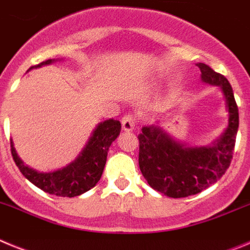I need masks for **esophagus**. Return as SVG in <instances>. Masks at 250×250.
<instances>
[{
    "label": "esophagus",
    "mask_w": 250,
    "mask_h": 250,
    "mask_svg": "<svg viewBox=\"0 0 250 250\" xmlns=\"http://www.w3.org/2000/svg\"><path fill=\"white\" fill-rule=\"evenodd\" d=\"M121 125H123L124 131H132L135 129L136 120L132 115H125L121 120Z\"/></svg>",
    "instance_id": "1"
}]
</instances>
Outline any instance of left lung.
Instances as JSON below:
<instances>
[{"label":"left lung","instance_id":"8db88e82","mask_svg":"<svg viewBox=\"0 0 250 250\" xmlns=\"http://www.w3.org/2000/svg\"><path fill=\"white\" fill-rule=\"evenodd\" d=\"M196 66L203 83L218 86L224 96L228 126L222 135L205 146H188L154 124L143 127L138 136L141 173L152 189L170 198L195 195L224 175L239 127V112L229 81L205 63Z\"/></svg>","mask_w":250,"mask_h":250}]
</instances>
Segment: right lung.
<instances>
[{"instance_id": "1", "label": "right lung", "mask_w": 250, "mask_h": 250, "mask_svg": "<svg viewBox=\"0 0 250 250\" xmlns=\"http://www.w3.org/2000/svg\"><path fill=\"white\" fill-rule=\"evenodd\" d=\"M56 61L60 60H46L39 65L30 67L27 71L32 68L50 65ZM120 130V121L114 119L101 121L94 129L85 147L81 150L77 158L66 167L50 173H41L26 165L17 154L12 139H11V152L20 171L28 182L52 195L74 198L86 193L98 184L103 175L110 145L118 138Z\"/></svg>"}]
</instances>
